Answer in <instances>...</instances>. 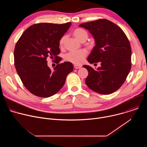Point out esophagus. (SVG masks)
<instances>
[{"mask_svg":"<svg viewBox=\"0 0 147 147\" xmlns=\"http://www.w3.org/2000/svg\"><path fill=\"white\" fill-rule=\"evenodd\" d=\"M74 67L76 69H78L80 68L81 67V66H78V65H74Z\"/></svg>","mask_w":147,"mask_h":147,"instance_id":"1","label":"esophagus"}]
</instances>
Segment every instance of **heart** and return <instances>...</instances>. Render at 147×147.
Here are the masks:
<instances>
[{
	"instance_id": "heart-1",
	"label": "heart",
	"mask_w": 147,
	"mask_h": 147,
	"mask_svg": "<svg viewBox=\"0 0 147 147\" xmlns=\"http://www.w3.org/2000/svg\"><path fill=\"white\" fill-rule=\"evenodd\" d=\"M73 35L80 41H85L88 38L87 32L82 28H77L73 32ZM66 35H63L59 42L60 47H63L66 39ZM87 55V51L86 50L82 49L77 51L70 52L65 55V59L66 61L72 63L75 65H81L84 60L86 57Z\"/></svg>"
}]
</instances>
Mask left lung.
<instances>
[{
	"instance_id": "8db88e82",
	"label": "left lung",
	"mask_w": 147,
	"mask_h": 147,
	"mask_svg": "<svg viewBox=\"0 0 147 147\" xmlns=\"http://www.w3.org/2000/svg\"><path fill=\"white\" fill-rule=\"evenodd\" d=\"M79 26L88 30L95 39V46L88 57V62H100L101 65L97 70L83 66L88 71L87 86L100 94L115 92L123 84L131 67V49L127 36L118 26L106 19Z\"/></svg>"
}]
</instances>
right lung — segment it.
I'll return each mask as SVG.
<instances>
[{
    "label": "right lung",
    "instance_id": "add662e5",
    "mask_svg": "<svg viewBox=\"0 0 147 147\" xmlns=\"http://www.w3.org/2000/svg\"><path fill=\"white\" fill-rule=\"evenodd\" d=\"M65 24L38 23L29 27L16 43L14 65L25 87L35 96L50 97L64 86L67 76L73 71L71 63H59L61 60L59 42L70 27ZM48 57L58 65L52 71L47 66Z\"/></svg>",
    "mask_w": 147,
    "mask_h": 147
}]
</instances>
